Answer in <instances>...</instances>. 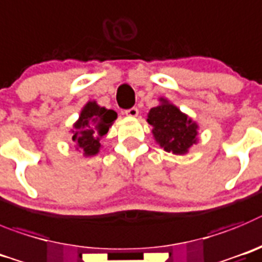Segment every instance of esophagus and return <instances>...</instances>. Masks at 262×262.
Returning <instances> with one entry per match:
<instances>
[{"label": "esophagus", "mask_w": 262, "mask_h": 262, "mask_svg": "<svg viewBox=\"0 0 262 262\" xmlns=\"http://www.w3.org/2000/svg\"><path fill=\"white\" fill-rule=\"evenodd\" d=\"M125 115L129 117H137L138 116V110L136 107H132L129 110L125 111Z\"/></svg>", "instance_id": "obj_1"}]
</instances>
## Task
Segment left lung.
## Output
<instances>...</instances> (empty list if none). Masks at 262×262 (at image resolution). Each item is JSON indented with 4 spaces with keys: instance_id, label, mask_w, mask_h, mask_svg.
<instances>
[{
    "instance_id": "obj_1",
    "label": "left lung",
    "mask_w": 262,
    "mask_h": 262,
    "mask_svg": "<svg viewBox=\"0 0 262 262\" xmlns=\"http://www.w3.org/2000/svg\"><path fill=\"white\" fill-rule=\"evenodd\" d=\"M147 122L152 126L155 141L167 152L187 154L197 142L199 125L166 99L160 98V104L150 110Z\"/></svg>"
}]
</instances>
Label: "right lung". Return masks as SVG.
Segmentation results:
<instances>
[{"mask_svg": "<svg viewBox=\"0 0 262 262\" xmlns=\"http://www.w3.org/2000/svg\"><path fill=\"white\" fill-rule=\"evenodd\" d=\"M117 114L112 110L89 102L82 110L79 119L74 124L73 141L84 157H93L99 152L100 140L116 120Z\"/></svg>", "mask_w": 262, "mask_h": 262, "instance_id": "1", "label": "right lung"}]
</instances>
